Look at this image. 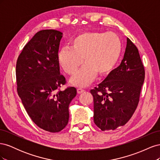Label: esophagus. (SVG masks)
I'll return each mask as SVG.
<instances>
[{
	"label": "esophagus",
	"mask_w": 160,
	"mask_h": 160,
	"mask_svg": "<svg viewBox=\"0 0 160 160\" xmlns=\"http://www.w3.org/2000/svg\"><path fill=\"white\" fill-rule=\"evenodd\" d=\"M77 93L80 94V93H83V92H84L85 90L83 89H81V88H77Z\"/></svg>",
	"instance_id": "esophagus-1"
}]
</instances>
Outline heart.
Listing matches in <instances>:
<instances>
[{
    "mask_svg": "<svg viewBox=\"0 0 160 160\" xmlns=\"http://www.w3.org/2000/svg\"><path fill=\"white\" fill-rule=\"evenodd\" d=\"M72 48H61L58 62L67 74L73 75L84 59V66L70 80L72 85L83 88L89 85L97 74L103 76L112 71L119 59L122 45L114 32H90L77 36Z\"/></svg>",
    "mask_w": 160,
    "mask_h": 160,
    "instance_id": "obj_1",
    "label": "heart"
}]
</instances>
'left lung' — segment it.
<instances>
[{
	"instance_id": "left-lung-1",
	"label": "left lung",
	"mask_w": 160,
	"mask_h": 160,
	"mask_svg": "<svg viewBox=\"0 0 160 160\" xmlns=\"http://www.w3.org/2000/svg\"><path fill=\"white\" fill-rule=\"evenodd\" d=\"M145 79L138 49L129 38L123 59L102 83L90 90L94 123L101 130H114L128 123L136 109Z\"/></svg>"
}]
</instances>
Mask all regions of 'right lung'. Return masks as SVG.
Instances as JSON below:
<instances>
[{"instance_id":"right-lung-1","label":"right lung","mask_w":160,"mask_h":160,"mask_svg":"<svg viewBox=\"0 0 160 160\" xmlns=\"http://www.w3.org/2000/svg\"><path fill=\"white\" fill-rule=\"evenodd\" d=\"M61 38L59 31H38L24 47L16 64L17 89L24 108L38 128L51 133L66 127L69 105L77 95L74 87L61 90L67 83L57 58Z\"/></svg>"}]
</instances>
